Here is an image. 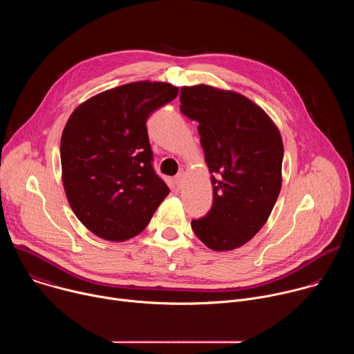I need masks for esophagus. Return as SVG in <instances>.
I'll list each match as a JSON object with an SVG mask.
<instances>
[{
  "mask_svg": "<svg viewBox=\"0 0 354 354\" xmlns=\"http://www.w3.org/2000/svg\"><path fill=\"white\" fill-rule=\"evenodd\" d=\"M185 179H186V176H185L183 172H179V174L175 176V183H176V187H178V189H182V187H183Z\"/></svg>",
  "mask_w": 354,
  "mask_h": 354,
  "instance_id": "34e87169",
  "label": "esophagus"
}]
</instances>
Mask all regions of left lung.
Instances as JSON below:
<instances>
[{
  "label": "left lung",
  "instance_id": "left-lung-1",
  "mask_svg": "<svg viewBox=\"0 0 354 354\" xmlns=\"http://www.w3.org/2000/svg\"><path fill=\"white\" fill-rule=\"evenodd\" d=\"M180 111L198 122L213 206L192 230L207 248H241L266 224L281 189L283 140L269 115L238 92L182 86Z\"/></svg>",
  "mask_w": 354,
  "mask_h": 354
}]
</instances>
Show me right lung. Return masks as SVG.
<instances>
[{"label":"right lung","instance_id":"1","mask_svg":"<svg viewBox=\"0 0 354 354\" xmlns=\"http://www.w3.org/2000/svg\"><path fill=\"white\" fill-rule=\"evenodd\" d=\"M178 92L169 82L124 84L89 97L67 120L63 186L74 214L96 236L122 242L138 235L169 194L153 169L145 123Z\"/></svg>","mask_w":354,"mask_h":354}]
</instances>
